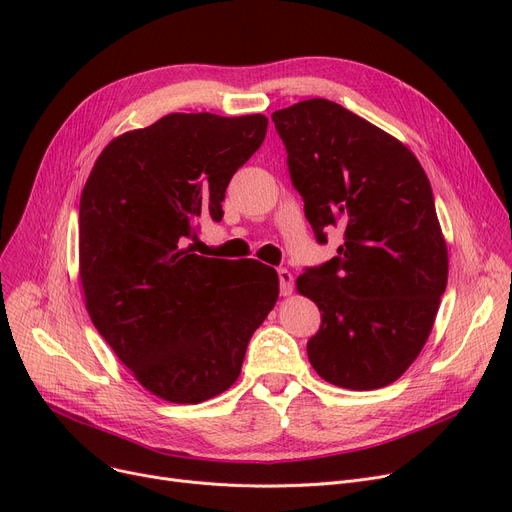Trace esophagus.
<instances>
[{
	"label": "esophagus",
	"instance_id": "1",
	"mask_svg": "<svg viewBox=\"0 0 512 512\" xmlns=\"http://www.w3.org/2000/svg\"><path fill=\"white\" fill-rule=\"evenodd\" d=\"M278 278H280V294L282 297H290L294 288V278L286 267H278Z\"/></svg>",
	"mask_w": 512,
	"mask_h": 512
}]
</instances>
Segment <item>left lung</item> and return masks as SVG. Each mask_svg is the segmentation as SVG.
<instances>
[{"mask_svg": "<svg viewBox=\"0 0 512 512\" xmlns=\"http://www.w3.org/2000/svg\"><path fill=\"white\" fill-rule=\"evenodd\" d=\"M272 120L315 238L344 232L338 257L297 280L321 311L309 361L334 386L384 388L421 353L448 282L432 186L409 147L334 101H299Z\"/></svg>", "mask_w": 512, "mask_h": 512, "instance_id": "1", "label": "left lung"}]
</instances>
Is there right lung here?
<instances>
[{
	"label": "right lung",
	"instance_id": "1",
	"mask_svg": "<svg viewBox=\"0 0 512 512\" xmlns=\"http://www.w3.org/2000/svg\"><path fill=\"white\" fill-rule=\"evenodd\" d=\"M263 114H168L116 137L80 195L78 270L93 326L151 394L197 405L228 390L278 301L274 267L184 247L222 220L234 172L261 147Z\"/></svg>",
	"mask_w": 512,
	"mask_h": 512
}]
</instances>
